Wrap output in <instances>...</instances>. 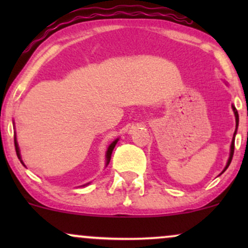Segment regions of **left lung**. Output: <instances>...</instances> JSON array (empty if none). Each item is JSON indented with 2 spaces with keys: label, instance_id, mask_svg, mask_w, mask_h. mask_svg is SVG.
I'll return each mask as SVG.
<instances>
[{
  "label": "left lung",
  "instance_id": "1",
  "mask_svg": "<svg viewBox=\"0 0 248 248\" xmlns=\"http://www.w3.org/2000/svg\"><path fill=\"white\" fill-rule=\"evenodd\" d=\"M232 108H233V110H234L235 122H237V127H238V122H239V115H238V112H237V109H235V107H234V106H232ZM234 136H235V132H234ZM233 153H234V138H233V140H232V144H231V153H230V158H229V161H227V164H226V167H225L224 171H225V170L227 169V168H229L230 163H231L232 157H233Z\"/></svg>",
  "mask_w": 248,
  "mask_h": 248
}]
</instances>
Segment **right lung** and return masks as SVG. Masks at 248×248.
<instances>
[{"label":"right lung","mask_w":248,"mask_h":248,"mask_svg":"<svg viewBox=\"0 0 248 248\" xmlns=\"http://www.w3.org/2000/svg\"><path fill=\"white\" fill-rule=\"evenodd\" d=\"M116 142H118V140H115L114 142H113L112 144H110L109 147H108V150H107V153H106V158H107V164L109 163V161H110V156H112V152H113V149H114V147H115V144H116ZM15 149H16V154H17V157L19 158V160H21V155H19V148H18V144H17V141H16V138H15ZM22 162V161H21Z\"/></svg>","instance_id":"right-lung-1"}]
</instances>
